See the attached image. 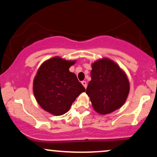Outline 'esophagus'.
<instances>
[{
  "mask_svg": "<svg viewBox=\"0 0 157 157\" xmlns=\"http://www.w3.org/2000/svg\"><path fill=\"white\" fill-rule=\"evenodd\" d=\"M81 83H82V86H84L85 89H86V87H87V82H86V81H82Z\"/></svg>",
  "mask_w": 157,
  "mask_h": 157,
  "instance_id": "34e87169",
  "label": "esophagus"
}]
</instances>
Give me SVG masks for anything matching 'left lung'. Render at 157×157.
<instances>
[{
	"mask_svg": "<svg viewBox=\"0 0 157 157\" xmlns=\"http://www.w3.org/2000/svg\"><path fill=\"white\" fill-rule=\"evenodd\" d=\"M91 80L86 89L94 109L108 114L124 105L130 90L126 74L116 63L102 58L91 64Z\"/></svg>",
	"mask_w": 157,
	"mask_h": 157,
	"instance_id": "1",
	"label": "left lung"
}]
</instances>
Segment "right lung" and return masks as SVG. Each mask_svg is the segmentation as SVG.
Returning a JSON list of instances; mask_svg holds the SVG:
<instances>
[{
	"label": "right lung",
	"instance_id": "right-lung-1",
	"mask_svg": "<svg viewBox=\"0 0 157 157\" xmlns=\"http://www.w3.org/2000/svg\"><path fill=\"white\" fill-rule=\"evenodd\" d=\"M75 60L55 57L40 66L33 81V92L40 106L55 116L68 111L81 93L86 91L69 68Z\"/></svg>",
	"mask_w": 157,
	"mask_h": 157
}]
</instances>
